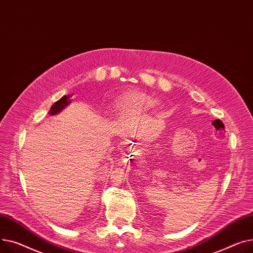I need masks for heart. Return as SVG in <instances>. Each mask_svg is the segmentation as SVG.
Wrapping results in <instances>:
<instances>
[{"mask_svg":"<svg viewBox=\"0 0 253 253\" xmlns=\"http://www.w3.org/2000/svg\"><path fill=\"white\" fill-rule=\"evenodd\" d=\"M157 100L143 92L132 91L126 93L116 100L115 108L122 113L144 112L152 109Z\"/></svg>","mask_w":253,"mask_h":253,"instance_id":"b5f03b06","label":"heart"}]
</instances>
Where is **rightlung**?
Segmentation results:
<instances>
[{"label": "right lung", "mask_w": 253, "mask_h": 253, "mask_svg": "<svg viewBox=\"0 0 253 253\" xmlns=\"http://www.w3.org/2000/svg\"><path fill=\"white\" fill-rule=\"evenodd\" d=\"M71 97L72 95H65L61 99H59L57 102H55L48 112L49 115H56L59 112H61L67 105H69L71 103V100H70Z\"/></svg>", "instance_id": "obj_1"}]
</instances>
